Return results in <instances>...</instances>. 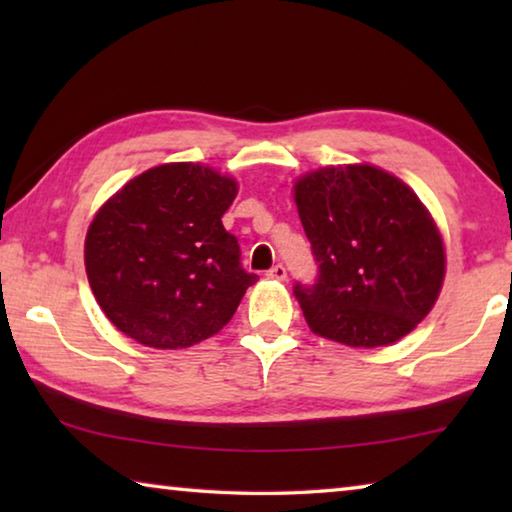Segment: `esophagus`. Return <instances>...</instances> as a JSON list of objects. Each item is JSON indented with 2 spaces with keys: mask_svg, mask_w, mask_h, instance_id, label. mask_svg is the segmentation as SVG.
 <instances>
[{
  "mask_svg": "<svg viewBox=\"0 0 512 512\" xmlns=\"http://www.w3.org/2000/svg\"><path fill=\"white\" fill-rule=\"evenodd\" d=\"M266 277H271V280H287V268L282 264H275L271 271H266Z\"/></svg>",
  "mask_w": 512,
  "mask_h": 512,
  "instance_id": "1",
  "label": "esophagus"
}]
</instances>
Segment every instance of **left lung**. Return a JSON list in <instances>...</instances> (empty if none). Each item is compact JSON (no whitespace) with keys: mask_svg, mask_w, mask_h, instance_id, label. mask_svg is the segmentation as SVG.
I'll list each match as a JSON object with an SVG mask.
<instances>
[{"mask_svg":"<svg viewBox=\"0 0 512 512\" xmlns=\"http://www.w3.org/2000/svg\"><path fill=\"white\" fill-rule=\"evenodd\" d=\"M293 196L318 262L316 284L293 287L311 332L379 348L415 329L443 289L445 246L413 189L345 164L302 176Z\"/></svg>","mask_w":512,"mask_h":512,"instance_id":"left-lung-1","label":"left lung"}]
</instances>
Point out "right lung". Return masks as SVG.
Returning <instances> with one entry per match:
<instances>
[{
    "label": "right lung",
    "instance_id": "add662e5",
    "mask_svg": "<svg viewBox=\"0 0 512 512\" xmlns=\"http://www.w3.org/2000/svg\"><path fill=\"white\" fill-rule=\"evenodd\" d=\"M237 183L192 162L160 164L103 203L85 237L94 298L119 332L158 350L189 348L235 316L255 273L221 216Z\"/></svg>",
    "mask_w": 512,
    "mask_h": 512
}]
</instances>
